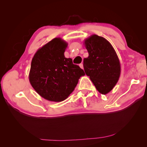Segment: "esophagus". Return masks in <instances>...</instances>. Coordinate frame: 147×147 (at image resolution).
<instances>
[{
  "instance_id": "obj_1",
  "label": "esophagus",
  "mask_w": 147,
  "mask_h": 147,
  "mask_svg": "<svg viewBox=\"0 0 147 147\" xmlns=\"http://www.w3.org/2000/svg\"><path fill=\"white\" fill-rule=\"evenodd\" d=\"M79 66H80V67L81 69H83V68H84L83 63H80V64H79Z\"/></svg>"
}]
</instances>
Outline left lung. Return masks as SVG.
I'll list each match as a JSON object with an SVG mask.
<instances>
[{"label":"left lung","instance_id":"1","mask_svg":"<svg viewBox=\"0 0 147 147\" xmlns=\"http://www.w3.org/2000/svg\"><path fill=\"white\" fill-rule=\"evenodd\" d=\"M89 56L84 68L97 91L102 94L112 90L121 75V64L115 49L104 38L93 34L84 42Z\"/></svg>","mask_w":147,"mask_h":147}]
</instances>
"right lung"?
Segmentation results:
<instances>
[{"mask_svg": "<svg viewBox=\"0 0 147 147\" xmlns=\"http://www.w3.org/2000/svg\"><path fill=\"white\" fill-rule=\"evenodd\" d=\"M68 44L56 38L38 50L32 58L29 81L35 91L47 100L61 102L76 88L85 73L67 58L64 53Z\"/></svg>", "mask_w": 147, "mask_h": 147, "instance_id": "obj_1", "label": "right lung"}]
</instances>
